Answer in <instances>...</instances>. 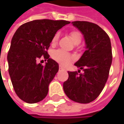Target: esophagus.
<instances>
[{
    "label": "esophagus",
    "instance_id": "esophagus-1",
    "mask_svg": "<svg viewBox=\"0 0 124 124\" xmlns=\"http://www.w3.org/2000/svg\"><path fill=\"white\" fill-rule=\"evenodd\" d=\"M59 68H60V70H64V67L63 66H62V65H60Z\"/></svg>",
    "mask_w": 124,
    "mask_h": 124
}]
</instances>
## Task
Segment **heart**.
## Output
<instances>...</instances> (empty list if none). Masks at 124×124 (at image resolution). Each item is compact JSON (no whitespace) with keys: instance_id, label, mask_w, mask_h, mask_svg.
<instances>
[{"instance_id":"b5f03b06","label":"heart","mask_w":124,"mask_h":124,"mask_svg":"<svg viewBox=\"0 0 124 124\" xmlns=\"http://www.w3.org/2000/svg\"><path fill=\"white\" fill-rule=\"evenodd\" d=\"M70 36L75 44H79L80 43L82 38H81V34L79 31H72L70 33ZM58 39H59V34L57 33L54 35V37L52 39V44L53 45L56 44L58 41ZM52 57L54 60H55L56 61H57L64 65L68 64L70 61L73 59L72 56L70 54L67 53V52L62 49H57L54 51L52 53Z\"/></svg>"}]
</instances>
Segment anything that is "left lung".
Listing matches in <instances>:
<instances>
[{"label": "left lung", "instance_id": "1", "mask_svg": "<svg viewBox=\"0 0 124 124\" xmlns=\"http://www.w3.org/2000/svg\"><path fill=\"white\" fill-rule=\"evenodd\" d=\"M84 36L86 50L75 65L83 73L68 72L69 78L63 83L67 96L80 103H88L102 92L108 78L112 63L111 40L99 26L88 21H73Z\"/></svg>", "mask_w": 124, "mask_h": 124}]
</instances>
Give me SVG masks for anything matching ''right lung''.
I'll list each match as a JSON object with an SVG mask.
<instances>
[{
    "mask_svg": "<svg viewBox=\"0 0 124 124\" xmlns=\"http://www.w3.org/2000/svg\"><path fill=\"white\" fill-rule=\"evenodd\" d=\"M67 21L34 20L21 25L12 38L8 53V72L16 95L26 103H35L47 95L49 85L59 70L46 50L57 31ZM43 56L45 66L37 63Z\"/></svg>",
    "mask_w": 124,
    "mask_h": 124,
    "instance_id": "add662e5",
    "label": "right lung"
}]
</instances>
